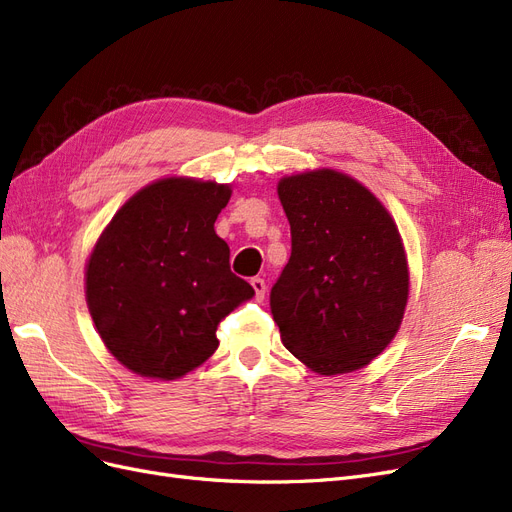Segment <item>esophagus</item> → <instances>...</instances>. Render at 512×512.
Returning a JSON list of instances; mask_svg holds the SVG:
<instances>
[{
	"instance_id": "34e87169",
	"label": "esophagus",
	"mask_w": 512,
	"mask_h": 512,
	"mask_svg": "<svg viewBox=\"0 0 512 512\" xmlns=\"http://www.w3.org/2000/svg\"><path fill=\"white\" fill-rule=\"evenodd\" d=\"M251 285H253V289H255V298H257V302H261L263 298H266V291H268V287H266V280L259 278V276H255V278L251 280Z\"/></svg>"
}]
</instances>
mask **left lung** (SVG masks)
Instances as JSON below:
<instances>
[{
	"label": "left lung",
	"instance_id": "1",
	"mask_svg": "<svg viewBox=\"0 0 512 512\" xmlns=\"http://www.w3.org/2000/svg\"><path fill=\"white\" fill-rule=\"evenodd\" d=\"M291 257L270 291L280 340L319 374L364 368L402 323L408 268L398 227L351 176L283 178Z\"/></svg>",
	"mask_w": 512,
	"mask_h": 512
}]
</instances>
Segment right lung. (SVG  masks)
Wrapping results in <instances>:
<instances>
[{
	"instance_id": "obj_1",
	"label": "right lung",
	"mask_w": 512,
	"mask_h": 512,
	"mask_svg": "<svg viewBox=\"0 0 512 512\" xmlns=\"http://www.w3.org/2000/svg\"><path fill=\"white\" fill-rule=\"evenodd\" d=\"M232 189L166 178L114 214L87 266V304L106 349L148 378L183 376L217 351V327L255 295L214 232Z\"/></svg>"
}]
</instances>
